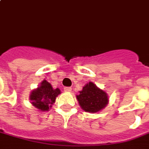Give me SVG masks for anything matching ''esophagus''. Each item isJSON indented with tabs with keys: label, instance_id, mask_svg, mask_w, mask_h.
Returning <instances> with one entry per match:
<instances>
[{
	"label": "esophagus",
	"instance_id": "1",
	"mask_svg": "<svg viewBox=\"0 0 149 149\" xmlns=\"http://www.w3.org/2000/svg\"><path fill=\"white\" fill-rule=\"evenodd\" d=\"M63 90H64V91H67V92H71L72 91V88L71 87H64L63 88Z\"/></svg>",
	"mask_w": 149,
	"mask_h": 149
}]
</instances>
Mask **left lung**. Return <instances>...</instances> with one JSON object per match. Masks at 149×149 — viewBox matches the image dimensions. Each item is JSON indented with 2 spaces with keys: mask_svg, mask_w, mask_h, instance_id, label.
<instances>
[{
  "mask_svg": "<svg viewBox=\"0 0 149 149\" xmlns=\"http://www.w3.org/2000/svg\"><path fill=\"white\" fill-rule=\"evenodd\" d=\"M77 99L81 108L88 113H98L106 107L109 103V97L106 92L96 86L91 81L87 83Z\"/></svg>",
  "mask_w": 149,
  "mask_h": 149,
  "instance_id": "8db88e82",
  "label": "left lung"
}]
</instances>
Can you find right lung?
<instances>
[{"mask_svg": "<svg viewBox=\"0 0 149 149\" xmlns=\"http://www.w3.org/2000/svg\"><path fill=\"white\" fill-rule=\"evenodd\" d=\"M60 94L58 88L54 89L50 83L45 80L42 81L39 87L33 90L29 99L32 104L40 111H49L52 107V104L55 102V99Z\"/></svg>", "mask_w": 149, "mask_h": 149, "instance_id": "right-lung-1", "label": "right lung"}]
</instances>
